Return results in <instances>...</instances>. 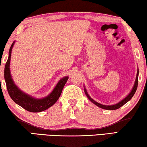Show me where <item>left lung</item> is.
Listing matches in <instances>:
<instances>
[{"label": "left lung", "mask_w": 147, "mask_h": 147, "mask_svg": "<svg viewBox=\"0 0 147 147\" xmlns=\"http://www.w3.org/2000/svg\"><path fill=\"white\" fill-rule=\"evenodd\" d=\"M138 75H139V70H138V72H137V76H136V81H135V84H134V87L132 89H131V91H130V93L128 94V95H127L126 96L125 98H123V100L119 102L117 104H114V105H103V104H101L100 103L94 101L93 99H92L89 95L88 93V92H87L86 88H84V91H85V93L86 94V96H88V98L92 102H93L94 104H95V105L97 106L98 107L100 108H102L104 109H108V110H114V109H119V108H121V106H123L124 104H125L126 102H128L130 100V99L132 98V96L134 95V94H135L136 91L137 90V88H138Z\"/></svg>", "instance_id": "left-lung-1"}]
</instances>
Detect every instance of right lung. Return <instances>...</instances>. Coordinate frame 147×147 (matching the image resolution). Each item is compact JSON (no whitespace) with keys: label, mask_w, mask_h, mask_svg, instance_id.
Here are the masks:
<instances>
[{"label":"right lung","mask_w":147,"mask_h":147,"mask_svg":"<svg viewBox=\"0 0 147 147\" xmlns=\"http://www.w3.org/2000/svg\"><path fill=\"white\" fill-rule=\"evenodd\" d=\"M14 43L15 41H13L9 49L8 58L6 65H5L4 68V79L6 84L8 92L12 100L18 105L21 106L22 108L25 109L26 110L34 113L41 112L54 105L56 102L58 100L69 77L65 76L62 78L57 84L53 91L45 98H36L24 93L15 84L10 74L9 65H10L11 51Z\"/></svg>","instance_id":"add662e5"}]
</instances>
